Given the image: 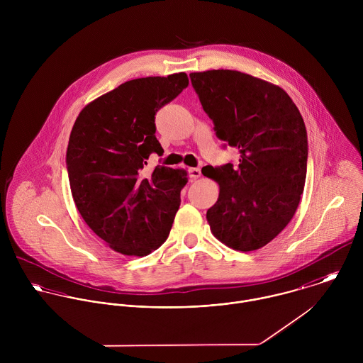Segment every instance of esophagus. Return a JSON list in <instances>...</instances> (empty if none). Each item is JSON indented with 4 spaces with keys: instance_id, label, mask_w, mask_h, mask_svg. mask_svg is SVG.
<instances>
[{
    "instance_id": "1",
    "label": "esophagus",
    "mask_w": 363,
    "mask_h": 363,
    "mask_svg": "<svg viewBox=\"0 0 363 363\" xmlns=\"http://www.w3.org/2000/svg\"><path fill=\"white\" fill-rule=\"evenodd\" d=\"M187 172H189V177H190V180H191V182L197 180V179L201 176V170H200V167H190Z\"/></svg>"
}]
</instances>
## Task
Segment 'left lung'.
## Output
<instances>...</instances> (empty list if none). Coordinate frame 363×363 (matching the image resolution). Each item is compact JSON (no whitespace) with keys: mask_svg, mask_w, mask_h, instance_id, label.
<instances>
[{"mask_svg":"<svg viewBox=\"0 0 363 363\" xmlns=\"http://www.w3.org/2000/svg\"><path fill=\"white\" fill-rule=\"evenodd\" d=\"M191 85L238 164L208 166L219 184L207 211L211 232L226 246L253 252L291 222L305 189L308 133L288 94L277 85L232 69L190 74Z\"/></svg>","mask_w":363,"mask_h":363,"instance_id":"obj_1","label":"left lung"}]
</instances>
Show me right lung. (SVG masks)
Instances as JSON below:
<instances>
[{
  "label": "right lung",
  "instance_id": "right-lung-1",
  "mask_svg": "<svg viewBox=\"0 0 363 363\" xmlns=\"http://www.w3.org/2000/svg\"><path fill=\"white\" fill-rule=\"evenodd\" d=\"M189 85L184 72L127 81L85 106L72 127L67 170L86 225L114 252L148 256L169 236L186 172L157 164L155 114Z\"/></svg>",
  "mask_w": 363,
  "mask_h": 363
}]
</instances>
